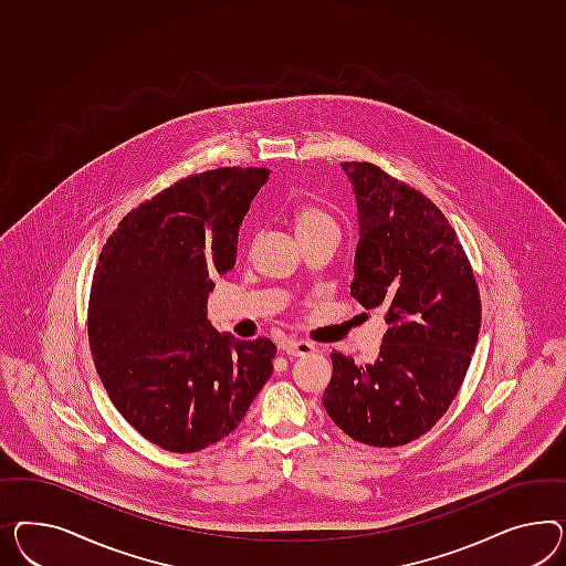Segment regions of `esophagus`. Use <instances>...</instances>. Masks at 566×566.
<instances>
[{"mask_svg":"<svg viewBox=\"0 0 566 566\" xmlns=\"http://www.w3.org/2000/svg\"><path fill=\"white\" fill-rule=\"evenodd\" d=\"M282 350L286 352L289 356H308L315 352V346L306 339H286L282 344Z\"/></svg>","mask_w":566,"mask_h":566,"instance_id":"1","label":"esophagus"}]
</instances>
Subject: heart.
I'll return each instance as SVG.
<instances>
[{"instance_id":"heart-1","label":"heart","mask_w":566,"mask_h":566,"mask_svg":"<svg viewBox=\"0 0 566 566\" xmlns=\"http://www.w3.org/2000/svg\"><path fill=\"white\" fill-rule=\"evenodd\" d=\"M327 227H336V220L327 212H323L319 208H305L296 216V232H313V230L327 229Z\"/></svg>"}]
</instances>
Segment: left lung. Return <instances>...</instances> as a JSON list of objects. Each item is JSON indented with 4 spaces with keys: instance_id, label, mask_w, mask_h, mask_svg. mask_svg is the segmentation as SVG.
Returning <instances> with one entry per match:
<instances>
[{
    "instance_id": "left-lung-1",
    "label": "left lung",
    "mask_w": 566,
    "mask_h": 566,
    "mask_svg": "<svg viewBox=\"0 0 566 566\" xmlns=\"http://www.w3.org/2000/svg\"><path fill=\"white\" fill-rule=\"evenodd\" d=\"M342 168L360 220L350 294L381 308L389 329L375 365L332 352L323 406L354 441L401 447L458 396L480 334V291L455 230L424 193L370 163Z\"/></svg>"
}]
</instances>
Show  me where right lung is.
Here are the masks:
<instances>
[{
    "mask_svg": "<svg viewBox=\"0 0 566 566\" xmlns=\"http://www.w3.org/2000/svg\"><path fill=\"white\" fill-rule=\"evenodd\" d=\"M270 168L196 172L123 218L92 275L88 342L113 406L150 443L196 453L239 427L272 375L270 337L234 339L206 317L216 275Z\"/></svg>",
    "mask_w": 566,
    "mask_h": 566,
    "instance_id": "obj_1",
    "label": "right lung"
}]
</instances>
